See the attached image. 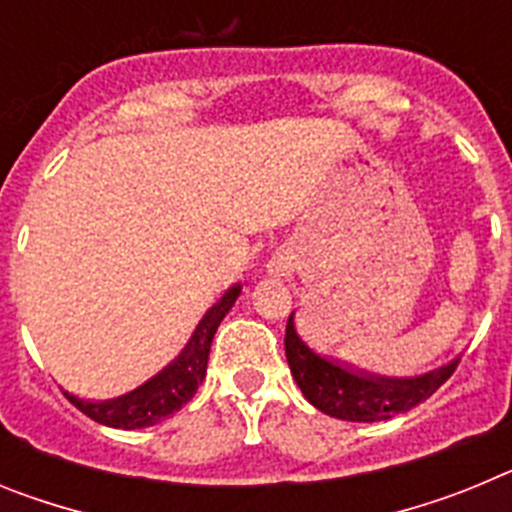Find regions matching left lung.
Instances as JSON below:
<instances>
[{
	"instance_id": "8db88e82",
	"label": "left lung",
	"mask_w": 512,
	"mask_h": 512,
	"mask_svg": "<svg viewBox=\"0 0 512 512\" xmlns=\"http://www.w3.org/2000/svg\"><path fill=\"white\" fill-rule=\"evenodd\" d=\"M284 354H287L292 377L307 402L330 418L351 420V423H374V420L408 413L410 408L428 400L459 366V359H454L451 364L438 366L433 372L408 379L361 372L354 366L315 354L297 336L292 315L287 320Z\"/></svg>"
}]
</instances>
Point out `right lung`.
<instances>
[{
	"label": "right lung",
	"instance_id": "add662e5",
	"mask_svg": "<svg viewBox=\"0 0 512 512\" xmlns=\"http://www.w3.org/2000/svg\"><path fill=\"white\" fill-rule=\"evenodd\" d=\"M241 295V284H235L225 292L210 310L205 312V318L200 320L197 330L189 338L187 348L176 356L164 372H158L156 377L148 379L146 384H140L138 390L128 392V395L115 397V400L104 402H89L81 397H69L74 408L89 415L92 420L110 428H125V431H135V428H146V425H156L171 413L182 410L189 400L194 397L197 387L202 384L207 374V356H210L212 338H215L217 325L223 323L233 302Z\"/></svg>",
	"mask_w": 512,
	"mask_h": 512
}]
</instances>
